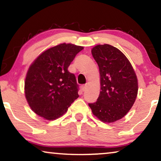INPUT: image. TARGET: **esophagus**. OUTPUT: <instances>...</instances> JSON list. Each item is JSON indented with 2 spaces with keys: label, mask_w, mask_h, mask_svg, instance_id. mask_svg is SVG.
Wrapping results in <instances>:
<instances>
[{
  "label": "esophagus",
  "mask_w": 161,
  "mask_h": 161,
  "mask_svg": "<svg viewBox=\"0 0 161 161\" xmlns=\"http://www.w3.org/2000/svg\"><path fill=\"white\" fill-rule=\"evenodd\" d=\"M87 88V85H83L82 86H81V89H82L83 92H85L86 89Z\"/></svg>",
  "instance_id": "esophagus-1"
}]
</instances>
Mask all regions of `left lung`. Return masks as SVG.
<instances>
[{
  "mask_svg": "<svg viewBox=\"0 0 161 161\" xmlns=\"http://www.w3.org/2000/svg\"><path fill=\"white\" fill-rule=\"evenodd\" d=\"M100 75V92L97 102L89 103L92 113L105 123L124 117L138 94L136 72L126 56L117 48L98 45L92 50Z\"/></svg>",
  "mask_w": 161,
  "mask_h": 161,
  "instance_id": "left-lung-1",
  "label": "left lung"
}]
</instances>
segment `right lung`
I'll use <instances>...</instances> for the list:
<instances>
[{
  "mask_svg": "<svg viewBox=\"0 0 161 161\" xmlns=\"http://www.w3.org/2000/svg\"><path fill=\"white\" fill-rule=\"evenodd\" d=\"M82 46L62 43L39 55L30 66L25 95L32 111L47 120L56 119L78 97L75 76L68 67Z\"/></svg>",
  "mask_w": 161,
  "mask_h": 161,
  "instance_id": "1",
  "label": "right lung"
}]
</instances>
